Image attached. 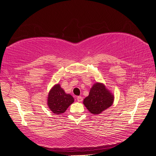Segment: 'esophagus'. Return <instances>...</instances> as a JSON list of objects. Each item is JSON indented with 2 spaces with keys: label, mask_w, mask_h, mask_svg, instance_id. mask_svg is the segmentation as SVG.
<instances>
[{
  "label": "esophagus",
  "mask_w": 156,
  "mask_h": 156,
  "mask_svg": "<svg viewBox=\"0 0 156 156\" xmlns=\"http://www.w3.org/2000/svg\"><path fill=\"white\" fill-rule=\"evenodd\" d=\"M77 100L78 102H81L83 101V98L81 96H78L77 98Z\"/></svg>",
  "instance_id": "esophagus-1"
}]
</instances>
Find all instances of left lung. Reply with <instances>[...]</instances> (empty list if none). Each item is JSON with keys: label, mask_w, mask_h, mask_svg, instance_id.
I'll return each mask as SVG.
<instances>
[{"label": "left lung", "mask_w": 156, "mask_h": 156, "mask_svg": "<svg viewBox=\"0 0 156 156\" xmlns=\"http://www.w3.org/2000/svg\"><path fill=\"white\" fill-rule=\"evenodd\" d=\"M114 96L101 83L94 84L89 95L84 99L83 103L93 115H98L111 107Z\"/></svg>", "instance_id": "1"}]
</instances>
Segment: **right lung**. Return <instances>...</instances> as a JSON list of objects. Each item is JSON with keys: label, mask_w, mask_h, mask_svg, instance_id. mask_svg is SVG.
<instances>
[{"label": "right lung", "mask_w": 156, "mask_h": 156, "mask_svg": "<svg viewBox=\"0 0 156 156\" xmlns=\"http://www.w3.org/2000/svg\"><path fill=\"white\" fill-rule=\"evenodd\" d=\"M73 101L74 99L70 94H66L59 84H56L49 93L48 105L52 112L59 115L66 111Z\"/></svg>", "instance_id": "1"}]
</instances>
